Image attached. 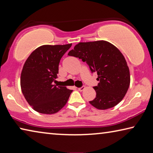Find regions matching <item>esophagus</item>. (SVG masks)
I'll return each instance as SVG.
<instances>
[{"mask_svg":"<svg viewBox=\"0 0 153 153\" xmlns=\"http://www.w3.org/2000/svg\"><path fill=\"white\" fill-rule=\"evenodd\" d=\"M77 89H78L79 91L82 92V91H83V90H84L85 87H84V86H82V87H81V88H77Z\"/></svg>","mask_w":153,"mask_h":153,"instance_id":"esophagus-1","label":"esophagus"}]
</instances>
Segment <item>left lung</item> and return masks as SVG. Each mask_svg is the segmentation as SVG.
I'll list each match as a JSON object with an SVG mask.
<instances>
[{"instance_id": "8db88e82", "label": "left lung", "mask_w": 153, "mask_h": 153, "mask_svg": "<svg viewBox=\"0 0 153 153\" xmlns=\"http://www.w3.org/2000/svg\"><path fill=\"white\" fill-rule=\"evenodd\" d=\"M68 55L86 61L91 71L97 73L100 82L93 87L97 95L89 102L93 107L106 110L123 100L130 84V74L125 57L116 46L105 40L79 42Z\"/></svg>"}]
</instances>
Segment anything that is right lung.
I'll use <instances>...</instances> for the list:
<instances>
[{
	"label": "right lung",
	"mask_w": 153,
	"mask_h": 153,
	"mask_svg": "<svg viewBox=\"0 0 153 153\" xmlns=\"http://www.w3.org/2000/svg\"><path fill=\"white\" fill-rule=\"evenodd\" d=\"M71 45H42L25 61L21 74V88L28 104L37 112L51 115L66 105L72 90L56 86L53 82L57 78L61 57Z\"/></svg>",
	"instance_id": "add662e5"
}]
</instances>
